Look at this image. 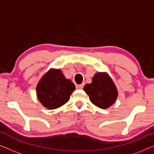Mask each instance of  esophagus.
<instances>
[{"mask_svg": "<svg viewBox=\"0 0 154 154\" xmlns=\"http://www.w3.org/2000/svg\"><path fill=\"white\" fill-rule=\"evenodd\" d=\"M84 85H85V84L84 83H81V84H80V85H78V88H79V89H83V87H84Z\"/></svg>", "mask_w": 154, "mask_h": 154, "instance_id": "obj_1", "label": "esophagus"}]
</instances>
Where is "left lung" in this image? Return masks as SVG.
I'll return each mask as SVG.
<instances>
[{
    "label": "left lung",
    "mask_w": 154,
    "mask_h": 154,
    "mask_svg": "<svg viewBox=\"0 0 154 154\" xmlns=\"http://www.w3.org/2000/svg\"><path fill=\"white\" fill-rule=\"evenodd\" d=\"M83 90L89 95L92 104L101 109L111 106L118 97L114 83L105 73H96L92 78V83L84 86Z\"/></svg>",
    "instance_id": "1"
}]
</instances>
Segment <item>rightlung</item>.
<instances>
[{
  "label": "right lung",
  "mask_w": 154,
  "mask_h": 154,
  "mask_svg": "<svg viewBox=\"0 0 154 154\" xmlns=\"http://www.w3.org/2000/svg\"><path fill=\"white\" fill-rule=\"evenodd\" d=\"M75 85L66 79L60 69H51L38 84V98L42 104L49 109L59 108L69 100Z\"/></svg>",
  "instance_id": "right-lung-1"
}]
</instances>
